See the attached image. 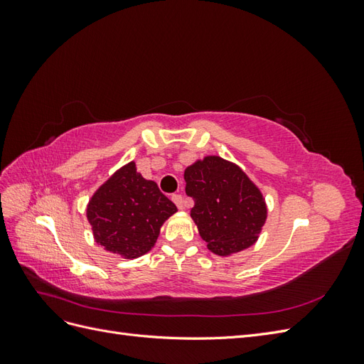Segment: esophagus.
Instances as JSON below:
<instances>
[{"label": "esophagus", "instance_id": "esophagus-1", "mask_svg": "<svg viewBox=\"0 0 364 364\" xmlns=\"http://www.w3.org/2000/svg\"><path fill=\"white\" fill-rule=\"evenodd\" d=\"M171 200L176 203V206L181 208V209H183V197H182L181 194H173Z\"/></svg>", "mask_w": 364, "mask_h": 364}]
</instances>
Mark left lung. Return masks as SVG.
I'll list each match as a JSON object with an SVG mask.
<instances>
[{
	"instance_id": "obj_1",
	"label": "left lung",
	"mask_w": 364,
	"mask_h": 364,
	"mask_svg": "<svg viewBox=\"0 0 364 364\" xmlns=\"http://www.w3.org/2000/svg\"><path fill=\"white\" fill-rule=\"evenodd\" d=\"M186 196L193 197L191 218L208 249L228 257L250 247L266 223L267 206L258 186L238 165L206 156L186 167Z\"/></svg>"
}]
</instances>
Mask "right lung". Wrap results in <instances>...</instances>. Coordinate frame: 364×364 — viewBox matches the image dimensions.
Returning <instances> with one entry per match:
<instances>
[{"label": "right lung", "instance_id": "right-lung-1", "mask_svg": "<svg viewBox=\"0 0 364 364\" xmlns=\"http://www.w3.org/2000/svg\"><path fill=\"white\" fill-rule=\"evenodd\" d=\"M176 211L156 182L142 178L135 162H129L94 193L86 217L98 245L134 259L155 246L161 226Z\"/></svg>", "mask_w": 364, "mask_h": 364}]
</instances>
